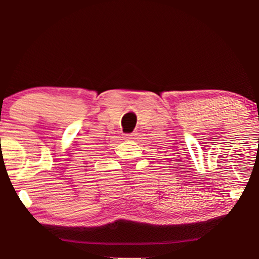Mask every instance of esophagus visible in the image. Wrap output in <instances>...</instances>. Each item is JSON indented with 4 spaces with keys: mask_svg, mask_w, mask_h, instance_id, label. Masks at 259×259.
I'll return each instance as SVG.
<instances>
[{
    "mask_svg": "<svg viewBox=\"0 0 259 259\" xmlns=\"http://www.w3.org/2000/svg\"><path fill=\"white\" fill-rule=\"evenodd\" d=\"M136 136H137V133H133V134H129V135H125V139H135Z\"/></svg>",
    "mask_w": 259,
    "mask_h": 259,
    "instance_id": "obj_1",
    "label": "esophagus"
}]
</instances>
